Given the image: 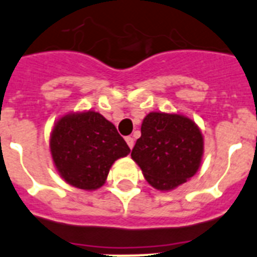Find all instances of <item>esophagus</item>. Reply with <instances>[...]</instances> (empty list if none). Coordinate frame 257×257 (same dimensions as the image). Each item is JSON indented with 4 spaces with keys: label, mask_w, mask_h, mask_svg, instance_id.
Masks as SVG:
<instances>
[{
    "label": "esophagus",
    "mask_w": 257,
    "mask_h": 257,
    "mask_svg": "<svg viewBox=\"0 0 257 257\" xmlns=\"http://www.w3.org/2000/svg\"><path fill=\"white\" fill-rule=\"evenodd\" d=\"M125 141H126V144H128L129 148L133 149V146H135V139H133V137H126V139H125Z\"/></svg>",
    "instance_id": "1"
}]
</instances>
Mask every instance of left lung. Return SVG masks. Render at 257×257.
I'll return each instance as SVG.
<instances>
[{"mask_svg": "<svg viewBox=\"0 0 257 257\" xmlns=\"http://www.w3.org/2000/svg\"><path fill=\"white\" fill-rule=\"evenodd\" d=\"M202 153L204 139L195 121L178 113L150 112L131 155L149 184L171 191L197 172Z\"/></svg>", "mask_w": 257, "mask_h": 257, "instance_id": "1", "label": "left lung"}]
</instances>
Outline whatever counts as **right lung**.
<instances>
[{
    "mask_svg": "<svg viewBox=\"0 0 257 257\" xmlns=\"http://www.w3.org/2000/svg\"><path fill=\"white\" fill-rule=\"evenodd\" d=\"M49 148L60 176L85 191L102 187L113 162L131 153L115 125L94 111L59 118L51 133Z\"/></svg>",
    "mask_w": 257,
    "mask_h": 257,
    "instance_id": "obj_1",
    "label": "right lung"
}]
</instances>
